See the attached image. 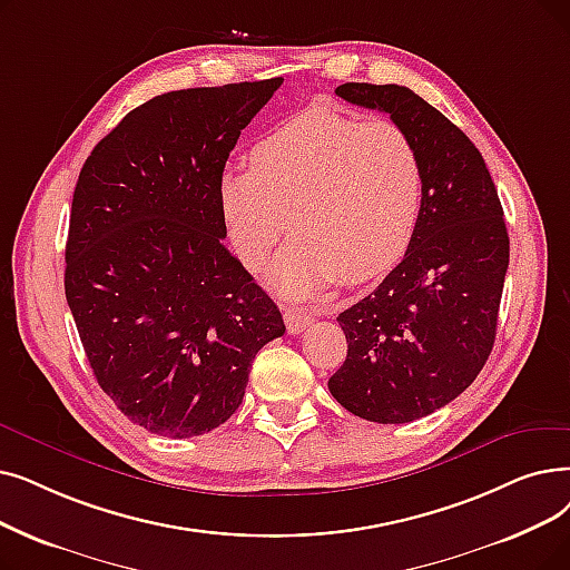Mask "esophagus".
Segmentation results:
<instances>
[{
	"mask_svg": "<svg viewBox=\"0 0 570 570\" xmlns=\"http://www.w3.org/2000/svg\"><path fill=\"white\" fill-rule=\"evenodd\" d=\"M284 321H286L288 333L291 335H298V333H303V331H307L312 326L314 314L307 312V309H293V307H288L284 312Z\"/></svg>",
	"mask_w": 570,
	"mask_h": 570,
	"instance_id": "1",
	"label": "esophagus"
}]
</instances>
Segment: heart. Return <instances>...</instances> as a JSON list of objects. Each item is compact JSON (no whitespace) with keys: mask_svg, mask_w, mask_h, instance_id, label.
<instances>
[{"mask_svg":"<svg viewBox=\"0 0 570 570\" xmlns=\"http://www.w3.org/2000/svg\"><path fill=\"white\" fill-rule=\"evenodd\" d=\"M424 163L405 130L309 107L263 135L249 169L218 179V209L246 267L295 233L272 284L305 295L335 277L361 284L403 258L424 207Z\"/></svg>","mask_w":570,"mask_h":570,"instance_id":"heart-1","label":"heart"}]
</instances>
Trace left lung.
Segmentation results:
<instances>
[{
    "label": "left lung",
    "mask_w": 570,
    "mask_h": 570,
    "mask_svg": "<svg viewBox=\"0 0 570 570\" xmlns=\"http://www.w3.org/2000/svg\"><path fill=\"white\" fill-rule=\"evenodd\" d=\"M335 95L377 109L424 163V207L403 261L337 316L346 358L333 399L377 424H407L463 393L497 340L510 239L482 154L405 86L342 83Z\"/></svg>",
    "instance_id": "1"
}]
</instances>
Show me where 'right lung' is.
I'll return each mask as SVG.
<instances>
[{
	"instance_id": "add662e5",
	"label": "right lung",
	"mask_w": 570,
	"mask_h": 570,
	"mask_svg": "<svg viewBox=\"0 0 570 570\" xmlns=\"http://www.w3.org/2000/svg\"><path fill=\"white\" fill-rule=\"evenodd\" d=\"M284 79L171 90L132 109L73 188L65 295L92 375L167 438L233 416L282 312L226 249L218 179Z\"/></svg>"
}]
</instances>
